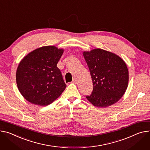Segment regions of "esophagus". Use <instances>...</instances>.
<instances>
[{
  "instance_id": "esophagus-1",
  "label": "esophagus",
  "mask_w": 150,
  "mask_h": 150,
  "mask_svg": "<svg viewBox=\"0 0 150 150\" xmlns=\"http://www.w3.org/2000/svg\"><path fill=\"white\" fill-rule=\"evenodd\" d=\"M72 83H74V84H77V83H78V82H77V80L74 78V79H73V81H72Z\"/></svg>"
}]
</instances>
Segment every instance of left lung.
I'll list each match as a JSON object with an SVG mask.
<instances>
[{"label": "left lung", "instance_id": "1", "mask_svg": "<svg viewBox=\"0 0 150 150\" xmlns=\"http://www.w3.org/2000/svg\"><path fill=\"white\" fill-rule=\"evenodd\" d=\"M92 78L93 89L87 100L94 106L106 108L118 102L128 86L129 71L125 61L102 49L84 51Z\"/></svg>", "mask_w": 150, "mask_h": 150}]
</instances>
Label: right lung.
I'll return each mask as SVG.
<instances>
[{
	"label": "right lung",
	"instance_id": "right-lung-1",
	"mask_svg": "<svg viewBox=\"0 0 150 150\" xmlns=\"http://www.w3.org/2000/svg\"><path fill=\"white\" fill-rule=\"evenodd\" d=\"M63 49L45 46L29 53L17 69V84L22 96L31 103L47 106L58 98L66 85L57 64Z\"/></svg>",
	"mask_w": 150,
	"mask_h": 150
}]
</instances>
